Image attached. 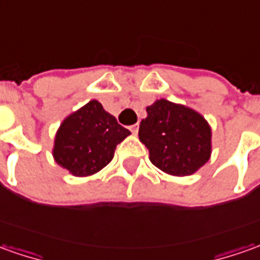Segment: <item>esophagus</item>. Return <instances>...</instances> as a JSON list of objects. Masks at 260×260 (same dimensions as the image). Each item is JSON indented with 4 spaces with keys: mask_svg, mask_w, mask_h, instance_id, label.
<instances>
[{
    "mask_svg": "<svg viewBox=\"0 0 260 260\" xmlns=\"http://www.w3.org/2000/svg\"><path fill=\"white\" fill-rule=\"evenodd\" d=\"M129 131L132 132V134H134V135H137L138 131H139V125H138V123H134V125H131Z\"/></svg>",
    "mask_w": 260,
    "mask_h": 260,
    "instance_id": "obj_1",
    "label": "esophagus"
}]
</instances>
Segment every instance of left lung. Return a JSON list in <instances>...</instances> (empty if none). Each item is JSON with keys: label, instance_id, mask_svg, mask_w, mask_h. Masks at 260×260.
<instances>
[{"label": "left lung", "instance_id": "1", "mask_svg": "<svg viewBox=\"0 0 260 260\" xmlns=\"http://www.w3.org/2000/svg\"><path fill=\"white\" fill-rule=\"evenodd\" d=\"M146 112L138 135L155 167L172 176H188L209 160L211 125L198 111L168 100H156L146 107Z\"/></svg>", "mask_w": 260, "mask_h": 260}]
</instances>
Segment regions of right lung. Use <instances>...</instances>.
<instances>
[{
    "mask_svg": "<svg viewBox=\"0 0 260 260\" xmlns=\"http://www.w3.org/2000/svg\"><path fill=\"white\" fill-rule=\"evenodd\" d=\"M131 135L100 101L92 100L67 116L54 139V160L71 175L85 178L112 160L116 145Z\"/></svg>",
    "mask_w": 260,
    "mask_h": 260,
    "instance_id": "right-lung-1",
    "label": "right lung"
}]
</instances>
